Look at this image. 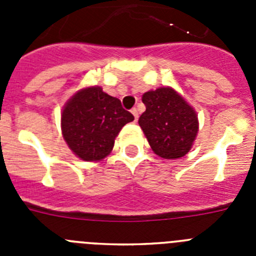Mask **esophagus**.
<instances>
[{
    "instance_id": "obj_1",
    "label": "esophagus",
    "mask_w": 256,
    "mask_h": 256,
    "mask_svg": "<svg viewBox=\"0 0 256 256\" xmlns=\"http://www.w3.org/2000/svg\"><path fill=\"white\" fill-rule=\"evenodd\" d=\"M130 112H132L133 116H134V122H137V120H138V112H137V108H133L132 110H130Z\"/></svg>"
}]
</instances>
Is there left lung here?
I'll return each instance as SVG.
<instances>
[{
	"label": "left lung",
	"mask_w": 256,
	"mask_h": 256,
	"mask_svg": "<svg viewBox=\"0 0 256 256\" xmlns=\"http://www.w3.org/2000/svg\"><path fill=\"white\" fill-rule=\"evenodd\" d=\"M142 101L146 112L138 123L154 152L164 159L186 155L198 130L195 110L172 88L146 92Z\"/></svg>",
	"instance_id": "obj_1"
}]
</instances>
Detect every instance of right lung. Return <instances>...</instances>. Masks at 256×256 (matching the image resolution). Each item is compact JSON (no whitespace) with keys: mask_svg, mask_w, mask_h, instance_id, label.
Here are the masks:
<instances>
[{"mask_svg":"<svg viewBox=\"0 0 256 256\" xmlns=\"http://www.w3.org/2000/svg\"><path fill=\"white\" fill-rule=\"evenodd\" d=\"M134 116L119 98L101 87H88L74 94L61 114V130L70 150L86 162L104 159L112 152L114 140Z\"/></svg>","mask_w":256,"mask_h":256,"instance_id":"1","label":"right lung"}]
</instances>
